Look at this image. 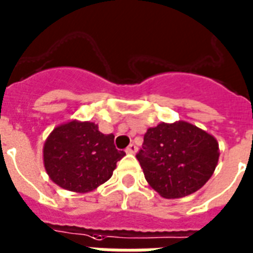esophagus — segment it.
I'll list each match as a JSON object with an SVG mask.
<instances>
[{"label": "esophagus", "mask_w": 253, "mask_h": 253, "mask_svg": "<svg viewBox=\"0 0 253 253\" xmlns=\"http://www.w3.org/2000/svg\"><path fill=\"white\" fill-rule=\"evenodd\" d=\"M136 150H138V148H136V146H135L134 143H131L130 146L126 148V152L127 154H135V152H136Z\"/></svg>", "instance_id": "obj_1"}]
</instances>
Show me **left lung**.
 <instances>
[{"mask_svg": "<svg viewBox=\"0 0 253 253\" xmlns=\"http://www.w3.org/2000/svg\"><path fill=\"white\" fill-rule=\"evenodd\" d=\"M136 159L159 195L178 199L196 192L211 178L219 161V144L188 122H162L144 134Z\"/></svg>", "mask_w": 253, "mask_h": 253, "instance_id": "obj_1", "label": "left lung"}]
</instances>
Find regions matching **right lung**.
Wrapping results in <instances>:
<instances>
[{"instance_id":"right-lung-1","label":"right lung","mask_w":253,"mask_h":253,"mask_svg":"<svg viewBox=\"0 0 253 253\" xmlns=\"http://www.w3.org/2000/svg\"><path fill=\"white\" fill-rule=\"evenodd\" d=\"M126 154L92 122H70L51 131L43 144V165L50 179L67 191L84 194L107 182Z\"/></svg>"}]
</instances>
